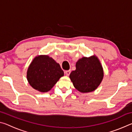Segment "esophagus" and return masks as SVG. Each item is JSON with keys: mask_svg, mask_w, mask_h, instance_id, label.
Wrapping results in <instances>:
<instances>
[{"mask_svg": "<svg viewBox=\"0 0 132 132\" xmlns=\"http://www.w3.org/2000/svg\"><path fill=\"white\" fill-rule=\"evenodd\" d=\"M70 72H71V71L70 70H66V71H64V73H65V75L66 76H69V75H70Z\"/></svg>", "mask_w": 132, "mask_h": 132, "instance_id": "34e87169", "label": "esophagus"}]
</instances>
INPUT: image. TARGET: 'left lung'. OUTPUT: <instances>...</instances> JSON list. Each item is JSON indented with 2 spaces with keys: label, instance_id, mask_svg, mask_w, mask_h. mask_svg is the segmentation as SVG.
I'll list each match as a JSON object with an SVG mask.
<instances>
[{
  "label": "left lung",
  "instance_id": "1",
  "mask_svg": "<svg viewBox=\"0 0 132 132\" xmlns=\"http://www.w3.org/2000/svg\"><path fill=\"white\" fill-rule=\"evenodd\" d=\"M76 68L69 76L75 87L82 93L97 89L104 77L103 68L98 57L95 55L82 57L76 62Z\"/></svg>",
  "mask_w": 132,
  "mask_h": 132
}]
</instances>
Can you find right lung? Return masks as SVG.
<instances>
[{
  "label": "right lung",
  "instance_id": "add662e5",
  "mask_svg": "<svg viewBox=\"0 0 132 132\" xmlns=\"http://www.w3.org/2000/svg\"><path fill=\"white\" fill-rule=\"evenodd\" d=\"M64 76L59 64L48 55L35 57L29 66L27 78L30 86L42 93L51 90Z\"/></svg>",
  "mask_w": 132,
  "mask_h": 132
}]
</instances>
